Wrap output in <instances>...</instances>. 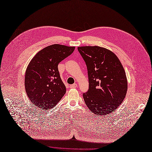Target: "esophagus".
<instances>
[{
  "mask_svg": "<svg viewBox=\"0 0 152 152\" xmlns=\"http://www.w3.org/2000/svg\"><path fill=\"white\" fill-rule=\"evenodd\" d=\"M77 86V83H74V84H72L71 85H70V88H75Z\"/></svg>",
  "mask_w": 152,
  "mask_h": 152,
  "instance_id": "1",
  "label": "esophagus"
}]
</instances>
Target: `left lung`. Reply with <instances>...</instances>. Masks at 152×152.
Segmentation results:
<instances>
[{
  "label": "left lung",
  "instance_id": "obj_1",
  "mask_svg": "<svg viewBox=\"0 0 152 152\" xmlns=\"http://www.w3.org/2000/svg\"><path fill=\"white\" fill-rule=\"evenodd\" d=\"M87 67L89 88L83 94L85 104L94 114L104 116L123 102L127 90L125 70L118 57L99 46L77 48Z\"/></svg>",
  "mask_w": 152,
  "mask_h": 152
}]
</instances>
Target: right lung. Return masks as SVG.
I'll use <instances>...</instances> for the list:
<instances>
[{"label": "right lung", "instance_id": "1", "mask_svg": "<svg viewBox=\"0 0 152 152\" xmlns=\"http://www.w3.org/2000/svg\"><path fill=\"white\" fill-rule=\"evenodd\" d=\"M75 47L55 44L36 54L25 72L27 95L34 106L42 110L54 107L66 92L58 70V64L74 52Z\"/></svg>", "mask_w": 152, "mask_h": 152}]
</instances>
